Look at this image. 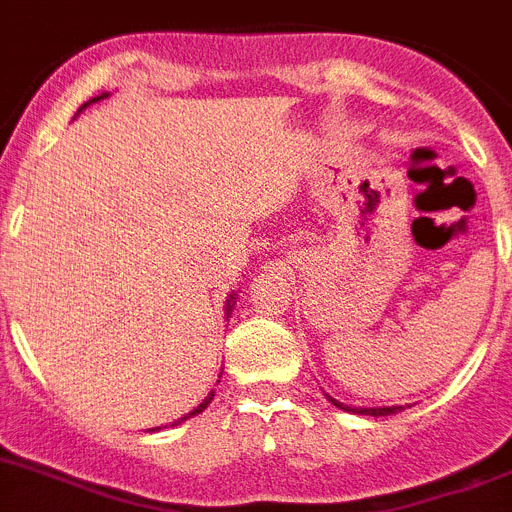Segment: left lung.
Listing matches in <instances>:
<instances>
[{
	"instance_id": "obj_1",
	"label": "left lung",
	"mask_w": 512,
	"mask_h": 512,
	"mask_svg": "<svg viewBox=\"0 0 512 512\" xmlns=\"http://www.w3.org/2000/svg\"><path fill=\"white\" fill-rule=\"evenodd\" d=\"M327 398H330V401L335 403L337 409H342V411H353V414H365V416H391V414H396V411H401V406H383V409H353V406H345V403L335 401V398H332V396H327Z\"/></svg>"
}]
</instances>
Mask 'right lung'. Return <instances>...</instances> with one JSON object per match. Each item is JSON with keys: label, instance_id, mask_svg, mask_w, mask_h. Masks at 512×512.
Wrapping results in <instances>:
<instances>
[{"label": "right lung", "instance_id": "obj_1", "mask_svg": "<svg viewBox=\"0 0 512 512\" xmlns=\"http://www.w3.org/2000/svg\"><path fill=\"white\" fill-rule=\"evenodd\" d=\"M106 96H109V93H101V96H96V98H91V101H88V103H83L81 109H78V114H81V111H83V109H86V106H91V103L101 101V98H106ZM233 299H236V297H233V294H231V297H228V307H225V314H231V309H233ZM213 396H215V391H210V393H208V396H205V401H203V403H200V406H195V409H192V411H190V414H185V416H182V419H177V421H175V424H172V426L182 424V421L192 419V416H198V414H203V411H205V409H208V403H210V401H213ZM152 431H154V429H152ZM157 431H159V426H157Z\"/></svg>", "mask_w": 512, "mask_h": 512}]
</instances>
